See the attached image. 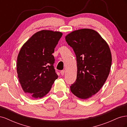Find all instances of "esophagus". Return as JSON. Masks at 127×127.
<instances>
[{
    "mask_svg": "<svg viewBox=\"0 0 127 127\" xmlns=\"http://www.w3.org/2000/svg\"><path fill=\"white\" fill-rule=\"evenodd\" d=\"M60 73H61V75H64V73H65V70H61V71H60Z\"/></svg>",
    "mask_w": 127,
    "mask_h": 127,
    "instance_id": "1",
    "label": "esophagus"
}]
</instances>
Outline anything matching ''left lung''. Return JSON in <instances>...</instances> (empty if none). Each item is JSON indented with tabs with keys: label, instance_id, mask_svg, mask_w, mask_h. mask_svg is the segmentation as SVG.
Returning <instances> with one entry per match:
<instances>
[{
	"label": "left lung",
	"instance_id": "left-lung-1",
	"mask_svg": "<svg viewBox=\"0 0 127 127\" xmlns=\"http://www.w3.org/2000/svg\"><path fill=\"white\" fill-rule=\"evenodd\" d=\"M77 60V79L70 86L72 93L86 99L96 94L109 75L112 55L108 44L96 31L82 29L65 36Z\"/></svg>",
	"mask_w": 127,
	"mask_h": 127
}]
</instances>
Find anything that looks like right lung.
<instances>
[{
    "instance_id": "add662e5",
    "label": "right lung",
    "mask_w": 127,
    "mask_h": 127,
    "mask_svg": "<svg viewBox=\"0 0 127 127\" xmlns=\"http://www.w3.org/2000/svg\"><path fill=\"white\" fill-rule=\"evenodd\" d=\"M63 33L37 32L23 45L17 56V72L23 90L34 98L44 97L58 77L52 54Z\"/></svg>"
}]
</instances>
